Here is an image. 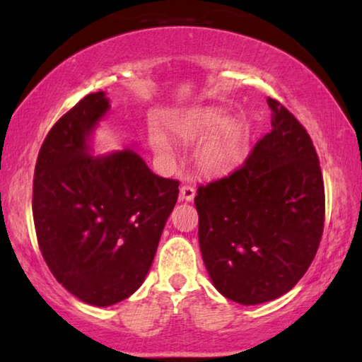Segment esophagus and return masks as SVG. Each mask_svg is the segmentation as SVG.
I'll return each instance as SVG.
<instances>
[{"mask_svg":"<svg viewBox=\"0 0 362 362\" xmlns=\"http://www.w3.org/2000/svg\"><path fill=\"white\" fill-rule=\"evenodd\" d=\"M196 196V189L189 185H182L180 189V199L181 201H192Z\"/></svg>","mask_w":362,"mask_h":362,"instance_id":"1","label":"esophagus"}]
</instances>
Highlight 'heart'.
Returning a JSON list of instances; mask_svg holds the SVG:
<instances>
[{"label": "heart", "instance_id": "heart-1", "mask_svg": "<svg viewBox=\"0 0 362 362\" xmlns=\"http://www.w3.org/2000/svg\"><path fill=\"white\" fill-rule=\"evenodd\" d=\"M212 129L215 132L207 136L202 145L201 161L209 170H226V168L235 165L244 155L249 132L244 123L239 120H232V118L224 120V113L216 108L196 113L187 122V133L192 136H202ZM151 143L158 151L170 150L168 136L158 128L151 132Z\"/></svg>", "mask_w": 362, "mask_h": 362}]
</instances>
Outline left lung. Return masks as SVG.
I'll use <instances>...</instances> for the list:
<instances>
[{"label":"left lung","mask_w":362,"mask_h":362,"mask_svg":"<svg viewBox=\"0 0 362 362\" xmlns=\"http://www.w3.org/2000/svg\"><path fill=\"white\" fill-rule=\"evenodd\" d=\"M274 130L244 165L197 187L199 245L226 298L259 305L290 291L318 250L325 185L313 141L293 113L269 98Z\"/></svg>","instance_id":"left-lung-1"}]
</instances>
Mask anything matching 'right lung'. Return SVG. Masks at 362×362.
I'll list each match as a JSON object with an SVG mask.
<instances>
[{"instance_id": "add662e5", "label": "right lung", "mask_w": 362, "mask_h": 362, "mask_svg": "<svg viewBox=\"0 0 362 362\" xmlns=\"http://www.w3.org/2000/svg\"><path fill=\"white\" fill-rule=\"evenodd\" d=\"M108 107L105 93H88L59 118L33 181L34 227L49 270L95 306L140 288L180 194V181L156 176L135 151L88 155L87 138Z\"/></svg>"}]
</instances>
